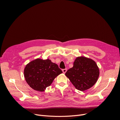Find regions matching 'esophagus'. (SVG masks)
<instances>
[{
  "label": "esophagus",
  "mask_w": 120,
  "mask_h": 120,
  "mask_svg": "<svg viewBox=\"0 0 120 120\" xmlns=\"http://www.w3.org/2000/svg\"><path fill=\"white\" fill-rule=\"evenodd\" d=\"M67 68L63 69V70H62V71H63V72L64 73H65L67 72Z\"/></svg>",
  "instance_id": "1"
}]
</instances>
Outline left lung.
<instances>
[{"instance_id":"obj_1","label":"left lung","mask_w":120,"mask_h":120,"mask_svg":"<svg viewBox=\"0 0 120 120\" xmlns=\"http://www.w3.org/2000/svg\"><path fill=\"white\" fill-rule=\"evenodd\" d=\"M65 75L76 89L85 91L96 83L99 76V70L93 60L78 57L75 59L73 67L68 70Z\"/></svg>"}]
</instances>
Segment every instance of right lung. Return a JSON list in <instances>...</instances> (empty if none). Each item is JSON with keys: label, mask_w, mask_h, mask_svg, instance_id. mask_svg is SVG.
I'll return each instance as SVG.
<instances>
[{"label": "right lung", "mask_w": 120, "mask_h": 120, "mask_svg": "<svg viewBox=\"0 0 120 120\" xmlns=\"http://www.w3.org/2000/svg\"><path fill=\"white\" fill-rule=\"evenodd\" d=\"M62 73L58 66L49 59H36L30 62L24 69V77L34 90L44 91L55 77Z\"/></svg>", "instance_id": "add662e5"}]
</instances>
